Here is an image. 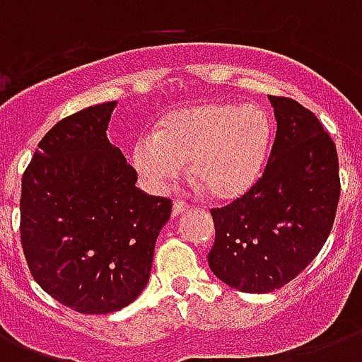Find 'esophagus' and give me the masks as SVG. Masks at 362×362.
<instances>
[{"instance_id": "esophagus-1", "label": "esophagus", "mask_w": 362, "mask_h": 362, "mask_svg": "<svg viewBox=\"0 0 362 362\" xmlns=\"http://www.w3.org/2000/svg\"><path fill=\"white\" fill-rule=\"evenodd\" d=\"M189 209V206H187L186 203H184V201H178V199H176L175 203H173V216H180V214H184V212H186V210Z\"/></svg>"}]
</instances>
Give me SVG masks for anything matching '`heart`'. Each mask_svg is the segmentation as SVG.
<instances>
[{
	"label": "heart",
	"mask_w": 362,
	"mask_h": 362,
	"mask_svg": "<svg viewBox=\"0 0 362 362\" xmlns=\"http://www.w3.org/2000/svg\"><path fill=\"white\" fill-rule=\"evenodd\" d=\"M270 122L257 105L206 103L170 112L158 133L133 148L142 182L163 192L186 169L218 199H235L255 184L269 152Z\"/></svg>",
	"instance_id": "obj_1"
}]
</instances>
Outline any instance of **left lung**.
<instances>
[{
	"instance_id": "1",
	"label": "left lung",
	"mask_w": 362,
	"mask_h": 362,
	"mask_svg": "<svg viewBox=\"0 0 362 362\" xmlns=\"http://www.w3.org/2000/svg\"><path fill=\"white\" fill-rule=\"evenodd\" d=\"M276 136L263 176L242 197L212 209V272L244 293L297 278L329 238L340 199L338 153L312 110L269 95Z\"/></svg>"
}]
</instances>
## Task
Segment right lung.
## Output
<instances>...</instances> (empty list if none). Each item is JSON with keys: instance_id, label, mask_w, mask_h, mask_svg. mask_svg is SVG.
Instances as JSON below:
<instances>
[{"instance_id": "right-lung-1", "label": "right lung", "mask_w": 362, "mask_h": 362, "mask_svg": "<svg viewBox=\"0 0 362 362\" xmlns=\"http://www.w3.org/2000/svg\"><path fill=\"white\" fill-rule=\"evenodd\" d=\"M116 101L59 120L22 176L20 240L33 280L81 314L133 303L150 278L173 203L135 186L136 170L107 139Z\"/></svg>"}]
</instances>
